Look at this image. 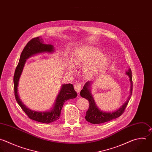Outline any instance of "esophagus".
<instances>
[{"mask_svg": "<svg viewBox=\"0 0 152 152\" xmlns=\"http://www.w3.org/2000/svg\"><path fill=\"white\" fill-rule=\"evenodd\" d=\"M81 88H82V86H81V84L80 83H76L74 86V88L77 94H79L81 90Z\"/></svg>", "mask_w": 152, "mask_h": 152, "instance_id": "esophagus-1", "label": "esophagus"}]
</instances>
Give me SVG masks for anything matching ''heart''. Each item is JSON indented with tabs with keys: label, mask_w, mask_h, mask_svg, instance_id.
Here are the masks:
<instances>
[{
	"label": "heart",
	"mask_w": 152,
	"mask_h": 152,
	"mask_svg": "<svg viewBox=\"0 0 152 152\" xmlns=\"http://www.w3.org/2000/svg\"><path fill=\"white\" fill-rule=\"evenodd\" d=\"M73 64L77 67L85 66L83 73L87 77L91 78L106 70L108 65V58L97 49L87 46L79 49L75 54ZM69 70L73 73V67L70 66Z\"/></svg>",
	"instance_id": "heart-1"
}]
</instances>
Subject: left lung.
Segmentation results:
<instances>
[{"mask_svg": "<svg viewBox=\"0 0 152 152\" xmlns=\"http://www.w3.org/2000/svg\"><path fill=\"white\" fill-rule=\"evenodd\" d=\"M126 75H127L129 77V82H130V92L128 96V98L122 106L119 108L118 109L116 110L115 111L112 112H104L99 109L94 100V98L92 96V94L91 92V86L92 83V81H88L85 85L83 87V89L80 91V96L83 98H86L89 101V109L86 112V114L85 116V119L94 124H99L104 123L110 121H112V119H116L124 113L126 106L128 105V103L131 98V96L132 95V72L130 69L128 70V71L126 72Z\"/></svg>", "mask_w": 152, "mask_h": 152, "instance_id": "8db88e82", "label": "left lung"}]
</instances>
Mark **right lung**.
<instances>
[{
    "label": "right lung",
    "mask_w": 152,
    "mask_h": 152,
    "mask_svg": "<svg viewBox=\"0 0 152 152\" xmlns=\"http://www.w3.org/2000/svg\"><path fill=\"white\" fill-rule=\"evenodd\" d=\"M54 52L55 49L54 46L50 44H45L40 36L32 39L27 43L23 50L14 76V93L17 102L30 119L45 124L51 123L58 120L60 118L61 110L64 103L66 101L77 96V94L74 89L73 85L70 83L62 85L56 99L54 106L50 110L45 112L35 111L27 107L21 102L20 98L18 92V86L20 76L22 74L26 60L28 58L39 54L53 53Z\"/></svg>",
    "instance_id": "add662e5"
}]
</instances>
